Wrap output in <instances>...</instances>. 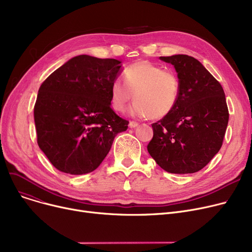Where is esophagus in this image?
<instances>
[{"instance_id": "1", "label": "esophagus", "mask_w": 252, "mask_h": 252, "mask_svg": "<svg viewBox=\"0 0 252 252\" xmlns=\"http://www.w3.org/2000/svg\"><path fill=\"white\" fill-rule=\"evenodd\" d=\"M138 126H139V124H138L137 122H129V124H128V126H129V127H131V128L137 127Z\"/></svg>"}]
</instances>
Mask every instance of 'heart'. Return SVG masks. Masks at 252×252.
<instances>
[{
	"label": "heart",
	"mask_w": 252,
	"mask_h": 252,
	"mask_svg": "<svg viewBox=\"0 0 252 252\" xmlns=\"http://www.w3.org/2000/svg\"><path fill=\"white\" fill-rule=\"evenodd\" d=\"M125 83L115 78L111 84L110 102L117 112H125L131 99L136 102L130 114L160 119L174 110L180 98V79L173 71L147 60L128 65L124 71Z\"/></svg>",
	"instance_id": "heart-1"
}]
</instances>
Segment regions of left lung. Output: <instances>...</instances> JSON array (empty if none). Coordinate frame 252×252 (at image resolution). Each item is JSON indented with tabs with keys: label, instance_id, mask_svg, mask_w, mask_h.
Returning <instances> with one entry per match:
<instances>
[{
	"label": "left lung",
	"instance_id": "obj_1",
	"mask_svg": "<svg viewBox=\"0 0 252 252\" xmlns=\"http://www.w3.org/2000/svg\"><path fill=\"white\" fill-rule=\"evenodd\" d=\"M175 66L180 98L174 110L152 124L147 149L170 174H193L220 151L229 122L226 96L220 84L204 66L188 55L160 57Z\"/></svg>",
	"mask_w": 252,
	"mask_h": 252
}]
</instances>
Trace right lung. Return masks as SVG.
<instances>
[{"instance_id": "add662e5", "label": "right lung", "mask_w": 252, "mask_h": 252, "mask_svg": "<svg viewBox=\"0 0 252 252\" xmlns=\"http://www.w3.org/2000/svg\"><path fill=\"white\" fill-rule=\"evenodd\" d=\"M121 61L89 55L71 58L38 89L33 108L37 145L58 170H95L128 122L111 108V84Z\"/></svg>"}]
</instances>
